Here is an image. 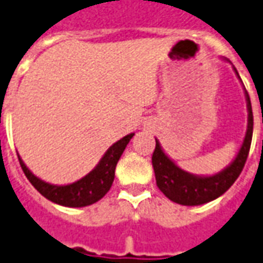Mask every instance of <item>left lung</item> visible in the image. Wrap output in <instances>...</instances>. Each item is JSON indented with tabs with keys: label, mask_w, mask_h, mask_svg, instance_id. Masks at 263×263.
Here are the masks:
<instances>
[{
	"label": "left lung",
	"mask_w": 263,
	"mask_h": 263,
	"mask_svg": "<svg viewBox=\"0 0 263 263\" xmlns=\"http://www.w3.org/2000/svg\"><path fill=\"white\" fill-rule=\"evenodd\" d=\"M233 70L239 78V73L235 67ZM245 98H246V106H248V129L245 134L242 146L235 157V160L230 162L226 168H223L213 176H197V174H192L181 170L164 153L160 141L155 139L153 167H154L157 185L165 194V197L183 206H200V204H204L220 197L221 194L228 192L232 187V184L236 181V178L243 170L245 162L249 154L252 134H253L252 105L246 90H245Z\"/></svg>",
	"instance_id": "1"
}]
</instances>
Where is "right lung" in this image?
<instances>
[{
  "instance_id": "obj_1",
  "label": "right lung",
  "mask_w": 263,
  "mask_h": 263,
  "mask_svg": "<svg viewBox=\"0 0 263 263\" xmlns=\"http://www.w3.org/2000/svg\"><path fill=\"white\" fill-rule=\"evenodd\" d=\"M134 135L135 134H128L124 138L117 141L114 145L109 146L108 151L101 158V161L98 162V165L89 174L71 184L57 185L44 181L37 176H34L18 155L20 165L28 178V181L34 185V189L50 201L66 207L90 206L99 201L109 192L115 178L118 161Z\"/></svg>"
}]
</instances>
